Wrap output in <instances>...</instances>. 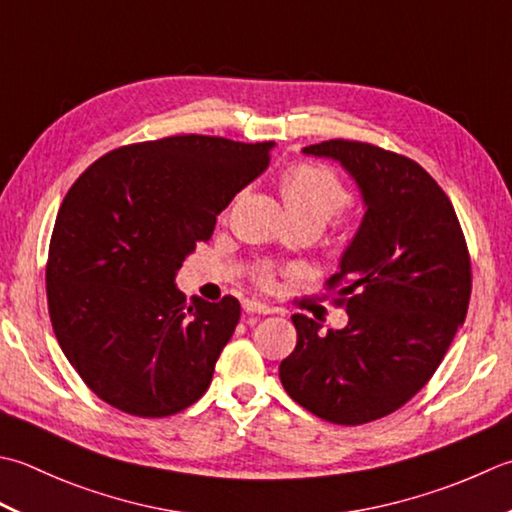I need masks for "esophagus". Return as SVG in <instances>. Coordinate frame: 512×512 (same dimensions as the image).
Masks as SVG:
<instances>
[{
  "label": "esophagus",
  "instance_id": "1",
  "mask_svg": "<svg viewBox=\"0 0 512 512\" xmlns=\"http://www.w3.org/2000/svg\"><path fill=\"white\" fill-rule=\"evenodd\" d=\"M242 306H244L246 313H255V315H268V313H273V308L262 304V302H257V299H244Z\"/></svg>",
  "mask_w": 512,
  "mask_h": 512
}]
</instances>
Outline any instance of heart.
Returning a JSON list of instances; mask_svg holds the SVG:
<instances>
[{"label":"heart","instance_id":"1","mask_svg":"<svg viewBox=\"0 0 512 512\" xmlns=\"http://www.w3.org/2000/svg\"><path fill=\"white\" fill-rule=\"evenodd\" d=\"M279 188H282V197L290 213V219H293V222H313L319 228H324L330 219L337 217L344 208H348L350 202H353L350 188L339 179L335 170H330L322 164H293L286 168ZM257 282L266 288L275 286V268L270 264L259 266Z\"/></svg>","mask_w":512,"mask_h":512}]
</instances>
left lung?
I'll use <instances>...</instances> for the list:
<instances>
[{
  "label": "left lung",
  "mask_w": 512,
  "mask_h": 512,
  "mask_svg": "<svg viewBox=\"0 0 512 512\" xmlns=\"http://www.w3.org/2000/svg\"><path fill=\"white\" fill-rule=\"evenodd\" d=\"M355 179L366 213L328 279L348 324L328 330L293 315L297 346L282 364L286 393L326 422L386 417L442 364L470 302V255L448 195L413 159L366 142L304 148Z\"/></svg>",
  "instance_id": "8db88e82"
}]
</instances>
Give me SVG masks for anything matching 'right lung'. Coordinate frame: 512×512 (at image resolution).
<instances>
[{
	"label": "right lung",
	"mask_w": 512,
	"mask_h": 512,
	"mask_svg": "<svg viewBox=\"0 0 512 512\" xmlns=\"http://www.w3.org/2000/svg\"><path fill=\"white\" fill-rule=\"evenodd\" d=\"M273 146L164 137L110 150L70 186L48 248V313L66 359L106 404L168 417L206 393L242 306L230 295L186 304L175 275Z\"/></svg>",
	"instance_id": "right-lung-1"
}]
</instances>
